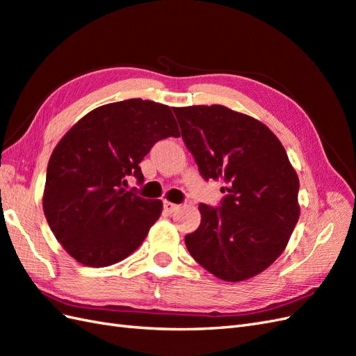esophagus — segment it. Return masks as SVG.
<instances>
[{
	"label": "esophagus",
	"instance_id": "34e87169",
	"mask_svg": "<svg viewBox=\"0 0 356 356\" xmlns=\"http://www.w3.org/2000/svg\"><path fill=\"white\" fill-rule=\"evenodd\" d=\"M163 207H165V211H166V212H169V213H172V212H175V211H178V209H179V204H177V203H172V202H168V200H165V202H163Z\"/></svg>",
	"mask_w": 356,
	"mask_h": 356
}]
</instances>
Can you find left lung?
Wrapping results in <instances>:
<instances>
[{
	"instance_id": "8db88e82",
	"label": "left lung",
	"mask_w": 356,
	"mask_h": 356,
	"mask_svg": "<svg viewBox=\"0 0 356 356\" xmlns=\"http://www.w3.org/2000/svg\"><path fill=\"white\" fill-rule=\"evenodd\" d=\"M181 135L204 179H221L220 208L200 203L191 257L227 282L260 275L284 252L300 217L297 172L276 135L224 105L174 108Z\"/></svg>"
}]
</instances>
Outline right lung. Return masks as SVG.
I'll list each match as a JSON object with an SVG mask.
<instances>
[{
	"mask_svg": "<svg viewBox=\"0 0 356 356\" xmlns=\"http://www.w3.org/2000/svg\"><path fill=\"white\" fill-rule=\"evenodd\" d=\"M168 136H179L170 106L143 99L98 106L63 135L49 160L42 209L74 260L106 267L144 242L163 203L126 191V178L141 184L139 163Z\"/></svg>",
	"mask_w": 356,
	"mask_h": 356,
	"instance_id": "1",
	"label": "right lung"
}]
</instances>
